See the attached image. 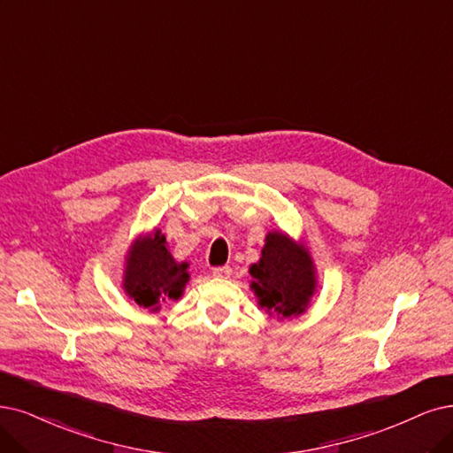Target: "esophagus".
Returning <instances> with one entry per match:
<instances>
[{
	"label": "esophagus",
	"mask_w": 453,
	"mask_h": 453,
	"mask_svg": "<svg viewBox=\"0 0 453 453\" xmlns=\"http://www.w3.org/2000/svg\"><path fill=\"white\" fill-rule=\"evenodd\" d=\"M212 274L216 276V278H229L231 276V266H214L212 269Z\"/></svg>",
	"instance_id": "obj_1"
}]
</instances>
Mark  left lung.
<instances>
[{
	"instance_id": "obj_1",
	"label": "left lung",
	"mask_w": 453,
	"mask_h": 453,
	"mask_svg": "<svg viewBox=\"0 0 453 453\" xmlns=\"http://www.w3.org/2000/svg\"><path fill=\"white\" fill-rule=\"evenodd\" d=\"M252 288L261 308L281 319L303 313L315 289L313 263L304 248L296 246L283 233H269L259 263L252 265Z\"/></svg>"
}]
</instances>
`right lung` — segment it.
Returning <instances> with one entry per match:
<instances>
[{
	"instance_id": "add662e5",
	"label": "right lung",
	"mask_w": 453,
	"mask_h": 453,
	"mask_svg": "<svg viewBox=\"0 0 453 453\" xmlns=\"http://www.w3.org/2000/svg\"><path fill=\"white\" fill-rule=\"evenodd\" d=\"M127 259L125 291L149 310H158L167 298L177 300L188 281V263H177L165 248V237L153 233L132 246Z\"/></svg>"
}]
</instances>
